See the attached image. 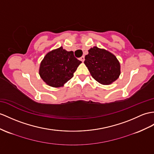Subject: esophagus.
<instances>
[{"label":"esophagus","mask_w":154,"mask_h":154,"mask_svg":"<svg viewBox=\"0 0 154 154\" xmlns=\"http://www.w3.org/2000/svg\"><path fill=\"white\" fill-rule=\"evenodd\" d=\"M84 60H85V57H84V56H82V57H80V61H81L84 62Z\"/></svg>","instance_id":"obj_1"}]
</instances>
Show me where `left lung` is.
<instances>
[{
  "label": "left lung",
  "mask_w": 154,
  "mask_h": 154,
  "mask_svg": "<svg viewBox=\"0 0 154 154\" xmlns=\"http://www.w3.org/2000/svg\"><path fill=\"white\" fill-rule=\"evenodd\" d=\"M88 52L84 63L96 81L103 85H110L118 79L121 66L113 54L97 46L90 48Z\"/></svg>",
  "instance_id": "obj_1"
}]
</instances>
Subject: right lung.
Masks as SVG:
<instances>
[{
	"mask_svg": "<svg viewBox=\"0 0 154 154\" xmlns=\"http://www.w3.org/2000/svg\"><path fill=\"white\" fill-rule=\"evenodd\" d=\"M81 63L74 57L73 51H67L61 46L44 56L40 65L39 74L47 85L63 87L73 77Z\"/></svg>",
	"mask_w": 154,
	"mask_h": 154,
	"instance_id": "1",
	"label": "right lung"
}]
</instances>
